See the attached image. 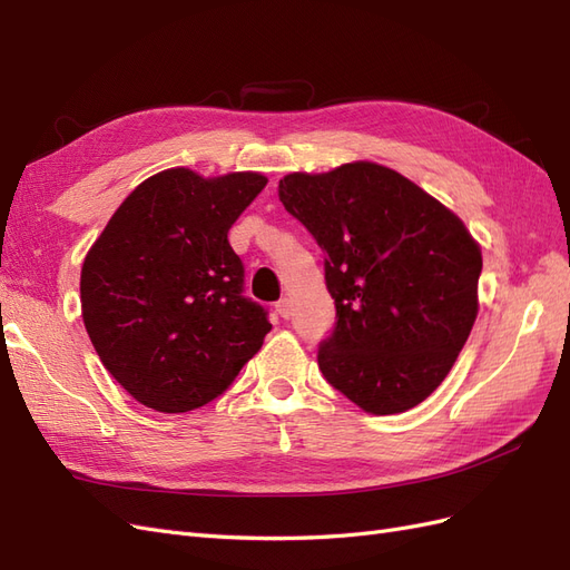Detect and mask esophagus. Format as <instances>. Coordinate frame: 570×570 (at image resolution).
<instances>
[{
	"label": "esophagus",
	"mask_w": 570,
	"mask_h": 570,
	"mask_svg": "<svg viewBox=\"0 0 570 570\" xmlns=\"http://www.w3.org/2000/svg\"><path fill=\"white\" fill-rule=\"evenodd\" d=\"M275 312H278L281 318H289V316H292V304H289V299L283 297V299L275 302Z\"/></svg>",
	"instance_id": "obj_1"
}]
</instances>
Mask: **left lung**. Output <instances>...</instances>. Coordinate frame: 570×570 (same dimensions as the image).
Instances as JSON below:
<instances>
[{
    "label": "left lung",
    "instance_id": "left-lung-1",
    "mask_svg": "<svg viewBox=\"0 0 570 570\" xmlns=\"http://www.w3.org/2000/svg\"><path fill=\"white\" fill-rule=\"evenodd\" d=\"M281 202L323 249L335 325L323 377L368 413H402L444 381L478 316L480 247L459 216L392 168L289 174Z\"/></svg>",
    "mask_w": 570,
    "mask_h": 570
}]
</instances>
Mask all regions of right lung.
Masks as SVG:
<instances>
[{
	"label": "right lung",
	"mask_w": 570,
	"mask_h": 570,
	"mask_svg": "<svg viewBox=\"0 0 570 570\" xmlns=\"http://www.w3.org/2000/svg\"><path fill=\"white\" fill-rule=\"evenodd\" d=\"M266 183L161 170L132 189L85 256V327L140 404L164 413L209 404L262 350L268 312L245 295L228 230Z\"/></svg>",
	"instance_id": "obj_1"
}]
</instances>
